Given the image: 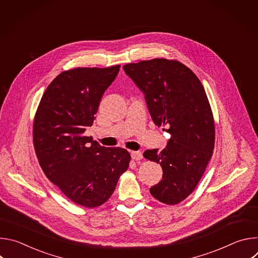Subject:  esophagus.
Segmentation results:
<instances>
[{
  "instance_id": "1",
  "label": "esophagus",
  "mask_w": 258,
  "mask_h": 258,
  "mask_svg": "<svg viewBox=\"0 0 258 258\" xmlns=\"http://www.w3.org/2000/svg\"><path fill=\"white\" fill-rule=\"evenodd\" d=\"M131 156H132V158L134 159V160H141L142 158H143V154H142V152H140V151H133L132 153H131Z\"/></svg>"
}]
</instances>
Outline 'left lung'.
Here are the masks:
<instances>
[{
  "instance_id": "8db88e82",
  "label": "left lung",
  "mask_w": 258,
  "mask_h": 258,
  "mask_svg": "<svg viewBox=\"0 0 258 258\" xmlns=\"http://www.w3.org/2000/svg\"><path fill=\"white\" fill-rule=\"evenodd\" d=\"M123 70L144 94L153 122L167 125L165 148L147 150L144 157L160 163L163 171L151 195L176 204L193 192L212 155L214 121L205 90L195 73L175 60L130 63Z\"/></svg>"
}]
</instances>
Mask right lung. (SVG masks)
<instances>
[{
	"label": "right lung",
	"mask_w": 258,
	"mask_h": 258,
	"mask_svg": "<svg viewBox=\"0 0 258 258\" xmlns=\"http://www.w3.org/2000/svg\"><path fill=\"white\" fill-rule=\"evenodd\" d=\"M119 68L63 71L47 88L35 114L33 145L41 167L65 196L85 207L110 198L131 160L125 149L106 148L85 136Z\"/></svg>",
	"instance_id": "add662e5"
}]
</instances>
